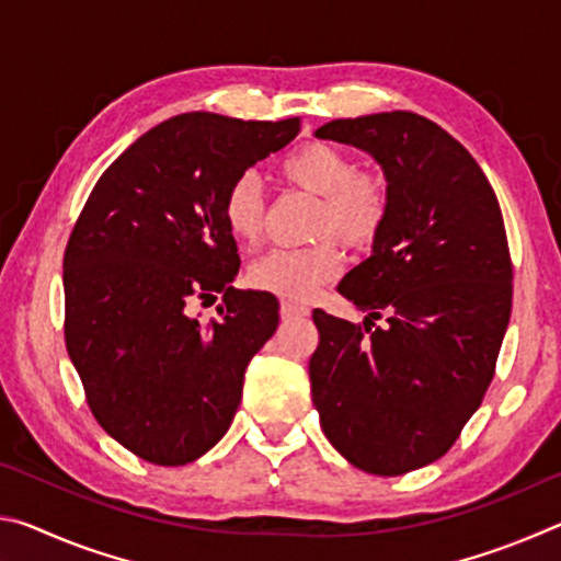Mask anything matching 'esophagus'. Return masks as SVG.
I'll return each instance as SVG.
<instances>
[{"label": "esophagus", "mask_w": 561, "mask_h": 561, "mask_svg": "<svg viewBox=\"0 0 561 561\" xmlns=\"http://www.w3.org/2000/svg\"><path fill=\"white\" fill-rule=\"evenodd\" d=\"M279 311H282V319H299V317L309 314L307 307H299V304H294V301H282Z\"/></svg>", "instance_id": "1"}]
</instances>
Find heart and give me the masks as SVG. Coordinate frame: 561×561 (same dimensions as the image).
I'll use <instances>...</instances> for the list:
<instances>
[{"instance_id": "obj_1", "label": "heart", "mask_w": 561, "mask_h": 561, "mask_svg": "<svg viewBox=\"0 0 561 561\" xmlns=\"http://www.w3.org/2000/svg\"><path fill=\"white\" fill-rule=\"evenodd\" d=\"M282 173L291 185L321 197L314 232H336L346 244H368L381 232L391 207L388 183L374 170H356L344 150L329 144H304L282 160ZM225 222L240 242H257L264 227V187L254 173H242L227 187ZM341 272L334 240L309 247H277L252 262L250 284L282 299L307 301L321 284Z\"/></svg>"}]
</instances>
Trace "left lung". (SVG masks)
<instances>
[{"mask_svg":"<svg viewBox=\"0 0 561 561\" xmlns=\"http://www.w3.org/2000/svg\"><path fill=\"white\" fill-rule=\"evenodd\" d=\"M317 138L366 150L391 207L371 257L339 284L364 327L314 309L311 398L351 465L393 478L448 453L495 376L512 311L505 222L474 158L417 113L329 121Z\"/></svg>","mask_w":561,"mask_h":561,"instance_id":"8db88e82","label":"left lung"}]
</instances>
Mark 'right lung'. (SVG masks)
<instances>
[{"mask_svg": "<svg viewBox=\"0 0 561 561\" xmlns=\"http://www.w3.org/2000/svg\"><path fill=\"white\" fill-rule=\"evenodd\" d=\"M297 133L299 118H168L113 160L73 225L66 348L101 428L138 458L193 462L230 428L247 364L277 331L279 301L232 287L240 254L225 195ZM215 293L220 320L188 314Z\"/></svg>", "mask_w": 561, "mask_h": 561, "instance_id": "right-lung-1", "label": "right lung"}]
</instances>
